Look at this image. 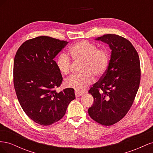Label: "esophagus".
<instances>
[{"mask_svg": "<svg viewBox=\"0 0 153 153\" xmlns=\"http://www.w3.org/2000/svg\"><path fill=\"white\" fill-rule=\"evenodd\" d=\"M75 93L76 97L77 98V97L81 96H82L83 94H84V92H80V91H76Z\"/></svg>", "mask_w": 153, "mask_h": 153, "instance_id": "1", "label": "esophagus"}]
</instances>
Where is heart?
Returning a JSON list of instances; mask_svg holds the SVG:
<instances>
[{
    "label": "heart",
    "instance_id": "obj_1",
    "mask_svg": "<svg viewBox=\"0 0 153 153\" xmlns=\"http://www.w3.org/2000/svg\"><path fill=\"white\" fill-rule=\"evenodd\" d=\"M69 53L75 62H82L80 75H74L66 80L65 84L68 87L77 91L84 90L95 80L94 76H103L108 68L109 53L107 50L98 48V47L89 41L83 40L73 44L69 48ZM57 66L62 74L68 75L71 73L73 64L71 59L66 53L59 55Z\"/></svg>",
    "mask_w": 153,
    "mask_h": 153
}]
</instances>
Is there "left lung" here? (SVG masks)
<instances>
[{
    "mask_svg": "<svg viewBox=\"0 0 153 153\" xmlns=\"http://www.w3.org/2000/svg\"><path fill=\"white\" fill-rule=\"evenodd\" d=\"M96 40L108 44L111 52L107 69L89 91L94 103L90 117L104 126H111L126 115L133 103L140 82L138 54L130 41L116 34H105Z\"/></svg>",
    "mask_w": 153,
    "mask_h": 153,
    "instance_id": "8db88e82",
    "label": "left lung"
}]
</instances>
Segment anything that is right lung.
<instances>
[{"instance_id":"right-lung-1","label":"right lung","mask_w":153,"mask_h":153,"mask_svg":"<svg viewBox=\"0 0 153 153\" xmlns=\"http://www.w3.org/2000/svg\"><path fill=\"white\" fill-rule=\"evenodd\" d=\"M68 43L48 36L27 40L16 53L13 83L18 101L27 116L42 126L61 119L75 99L73 88L60 92L62 76L53 59Z\"/></svg>"}]
</instances>
